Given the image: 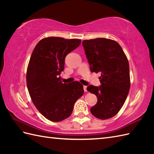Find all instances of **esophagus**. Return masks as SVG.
I'll use <instances>...</instances> for the list:
<instances>
[{
    "mask_svg": "<svg viewBox=\"0 0 154 154\" xmlns=\"http://www.w3.org/2000/svg\"><path fill=\"white\" fill-rule=\"evenodd\" d=\"M83 89L85 92H87V86H83Z\"/></svg>",
    "mask_w": 154,
    "mask_h": 154,
    "instance_id": "34e87169",
    "label": "esophagus"
}]
</instances>
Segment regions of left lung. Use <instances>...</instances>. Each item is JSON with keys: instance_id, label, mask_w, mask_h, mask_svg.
<instances>
[{"instance_id": "obj_1", "label": "left lung", "mask_w": 154, "mask_h": 154, "mask_svg": "<svg viewBox=\"0 0 154 154\" xmlns=\"http://www.w3.org/2000/svg\"><path fill=\"white\" fill-rule=\"evenodd\" d=\"M83 46L91 71L101 73V85L87 88L97 97V103L91 108V112L97 119H109L119 112L128 94V61L119 43L110 39L83 40Z\"/></svg>"}]
</instances>
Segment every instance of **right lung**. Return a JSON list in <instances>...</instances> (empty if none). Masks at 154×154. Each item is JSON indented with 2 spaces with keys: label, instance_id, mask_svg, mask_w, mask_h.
Listing matches in <instances>:
<instances>
[{
  "label": "right lung",
  "instance_id": "1",
  "mask_svg": "<svg viewBox=\"0 0 154 154\" xmlns=\"http://www.w3.org/2000/svg\"><path fill=\"white\" fill-rule=\"evenodd\" d=\"M78 39L49 37L35 45L29 61L26 83L32 102L42 115L52 122L69 116L74 104L84 93L83 85L63 83L59 77L66 55L81 44Z\"/></svg>",
  "mask_w": 154,
  "mask_h": 154
}]
</instances>
